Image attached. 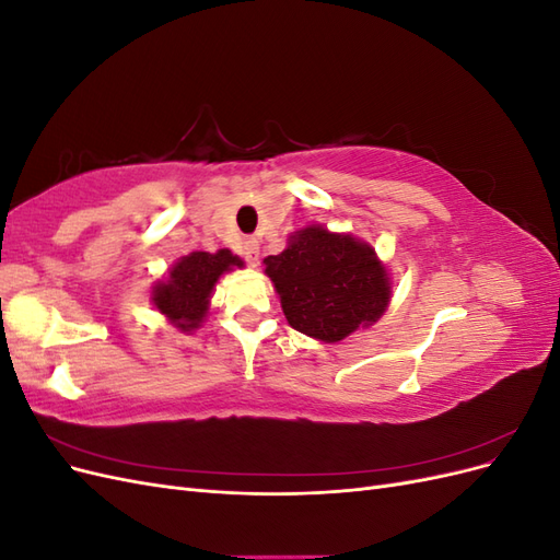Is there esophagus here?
I'll list each match as a JSON object with an SVG mask.
<instances>
[{
	"mask_svg": "<svg viewBox=\"0 0 560 560\" xmlns=\"http://www.w3.org/2000/svg\"><path fill=\"white\" fill-rule=\"evenodd\" d=\"M243 257H245V261L249 266H257L259 264V243L254 241V238H247L243 243Z\"/></svg>",
	"mask_w": 560,
	"mask_h": 560,
	"instance_id": "esophagus-1",
	"label": "esophagus"
}]
</instances>
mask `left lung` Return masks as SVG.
<instances>
[{
    "label": "left lung",
    "instance_id": "1",
    "mask_svg": "<svg viewBox=\"0 0 560 560\" xmlns=\"http://www.w3.org/2000/svg\"><path fill=\"white\" fill-rule=\"evenodd\" d=\"M290 327L322 343H338L381 319L393 278L376 249L322 224L294 231L280 254L264 259Z\"/></svg>",
    "mask_w": 560,
    "mask_h": 560
}]
</instances>
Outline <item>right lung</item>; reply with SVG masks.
I'll return each mask as SVG.
<instances>
[{
	"mask_svg": "<svg viewBox=\"0 0 560 560\" xmlns=\"http://www.w3.org/2000/svg\"><path fill=\"white\" fill-rule=\"evenodd\" d=\"M243 266L245 261L231 249L186 254L156 280L149 296L151 306L165 315L175 329L191 334L210 313V299L219 278Z\"/></svg>",
	"mask_w": 560,
	"mask_h": 560,
	"instance_id": "obj_1",
	"label": "right lung"
}]
</instances>
